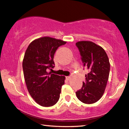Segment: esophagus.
Listing matches in <instances>:
<instances>
[{
    "mask_svg": "<svg viewBox=\"0 0 129 129\" xmlns=\"http://www.w3.org/2000/svg\"><path fill=\"white\" fill-rule=\"evenodd\" d=\"M66 78L67 79V80H70V78H71V77H69V76H67V77H66Z\"/></svg>",
    "mask_w": 129,
    "mask_h": 129,
    "instance_id": "34e87169",
    "label": "esophagus"
}]
</instances>
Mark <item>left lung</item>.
Wrapping results in <instances>:
<instances>
[{
  "mask_svg": "<svg viewBox=\"0 0 129 129\" xmlns=\"http://www.w3.org/2000/svg\"><path fill=\"white\" fill-rule=\"evenodd\" d=\"M84 66L88 69L86 83L76 92L78 100L85 104H93L100 100L106 89L110 74V64L104 49L90 41L76 43Z\"/></svg>",
  "mask_w": 129,
  "mask_h": 129,
  "instance_id": "8db88e82",
  "label": "left lung"
}]
</instances>
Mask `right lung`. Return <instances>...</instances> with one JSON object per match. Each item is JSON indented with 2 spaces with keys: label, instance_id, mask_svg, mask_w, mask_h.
Returning a JSON list of instances; mask_svg holds the SVG:
<instances>
[{
  "label": "right lung",
  "instance_id": "add662e5",
  "mask_svg": "<svg viewBox=\"0 0 129 129\" xmlns=\"http://www.w3.org/2000/svg\"><path fill=\"white\" fill-rule=\"evenodd\" d=\"M66 41L50 37L33 40L26 50L22 62L23 75L27 90L41 106L51 107L58 102L65 77L51 74L54 67L55 51Z\"/></svg>",
  "mask_w": 129,
  "mask_h": 129
}]
</instances>
